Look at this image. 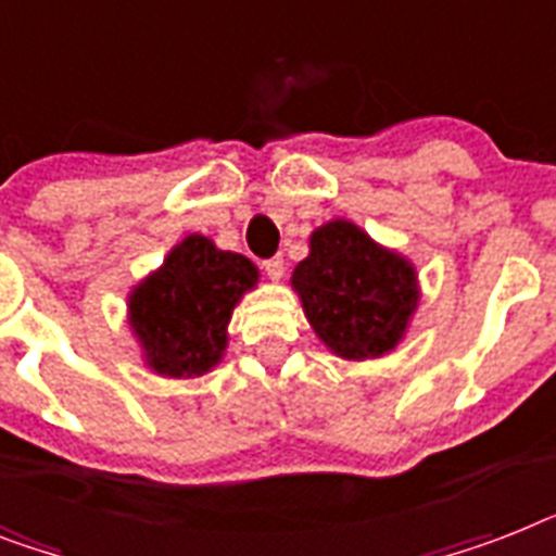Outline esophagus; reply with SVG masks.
<instances>
[{"label": "esophagus", "instance_id": "esophagus-1", "mask_svg": "<svg viewBox=\"0 0 556 556\" xmlns=\"http://www.w3.org/2000/svg\"><path fill=\"white\" fill-rule=\"evenodd\" d=\"M263 270L268 274L270 279H282V274H286V263H282V256H270V260H265Z\"/></svg>", "mask_w": 556, "mask_h": 556}]
</instances>
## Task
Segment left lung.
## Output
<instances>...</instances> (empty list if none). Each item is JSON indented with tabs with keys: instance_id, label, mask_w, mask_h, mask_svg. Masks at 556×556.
<instances>
[{
	"instance_id": "8db88e82",
	"label": "left lung",
	"mask_w": 556,
	"mask_h": 556,
	"mask_svg": "<svg viewBox=\"0 0 556 556\" xmlns=\"http://www.w3.org/2000/svg\"><path fill=\"white\" fill-rule=\"evenodd\" d=\"M291 286L319 340L345 359L394 351L419 300L408 260L345 219L311 233V254L293 268Z\"/></svg>"
}]
</instances>
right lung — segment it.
Returning <instances> with one entry per match:
<instances>
[{
	"label": "right lung",
	"mask_w": 556,
	"mask_h": 556,
	"mask_svg": "<svg viewBox=\"0 0 556 556\" xmlns=\"http://www.w3.org/2000/svg\"><path fill=\"white\" fill-rule=\"evenodd\" d=\"M251 260L219 251L191 233L156 274L130 293V328L153 371L162 377H202L223 359L228 319L239 296L256 286Z\"/></svg>",
	"instance_id": "1"
}]
</instances>
